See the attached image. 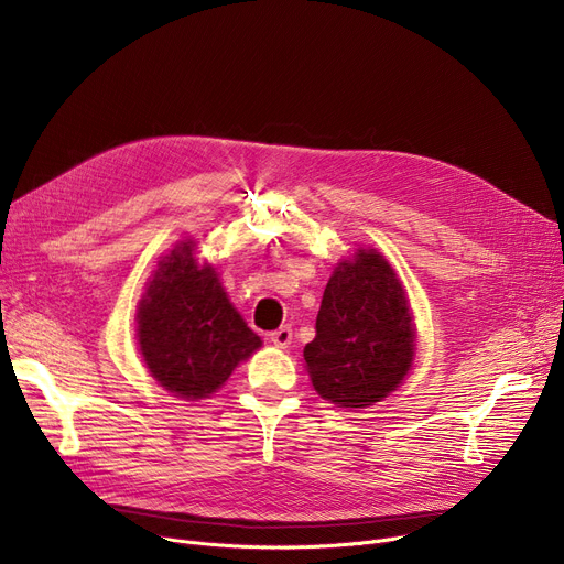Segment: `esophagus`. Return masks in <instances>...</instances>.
Returning a JSON list of instances; mask_svg holds the SVG:
<instances>
[{
    "instance_id": "34e87169",
    "label": "esophagus",
    "mask_w": 564,
    "mask_h": 564,
    "mask_svg": "<svg viewBox=\"0 0 564 564\" xmlns=\"http://www.w3.org/2000/svg\"><path fill=\"white\" fill-rule=\"evenodd\" d=\"M270 340H272L276 347L285 349V347L292 343V329H290V327H281V329H276V332L270 334Z\"/></svg>"
}]
</instances>
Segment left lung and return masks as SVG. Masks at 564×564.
<instances>
[{
	"label": "left lung",
	"mask_w": 564,
	"mask_h": 564,
	"mask_svg": "<svg viewBox=\"0 0 564 564\" xmlns=\"http://www.w3.org/2000/svg\"><path fill=\"white\" fill-rule=\"evenodd\" d=\"M413 349L416 327L395 270L377 249H357L324 288L304 347L313 389L349 411L366 409L400 387Z\"/></svg>",
	"instance_id": "obj_1"
}]
</instances>
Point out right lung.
Segmentation results:
<instances>
[{
  "label": "right lung",
  "instance_id": "1",
  "mask_svg": "<svg viewBox=\"0 0 564 564\" xmlns=\"http://www.w3.org/2000/svg\"><path fill=\"white\" fill-rule=\"evenodd\" d=\"M143 364L169 393L200 400L262 345L235 311L213 264H198L196 242H177L160 262L137 308Z\"/></svg>",
  "mask_w": 564,
  "mask_h": 564
}]
</instances>
